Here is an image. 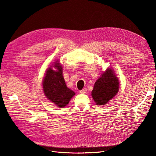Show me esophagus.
Returning a JSON list of instances; mask_svg holds the SVG:
<instances>
[{
	"label": "esophagus",
	"mask_w": 156,
	"mask_h": 156,
	"mask_svg": "<svg viewBox=\"0 0 156 156\" xmlns=\"http://www.w3.org/2000/svg\"><path fill=\"white\" fill-rule=\"evenodd\" d=\"M79 92H80V94H85L87 92V89L83 88L81 90H80Z\"/></svg>",
	"instance_id": "1"
}]
</instances>
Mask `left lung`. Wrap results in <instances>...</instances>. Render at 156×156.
<instances>
[{
  "label": "left lung",
  "instance_id": "left-lung-1",
  "mask_svg": "<svg viewBox=\"0 0 156 156\" xmlns=\"http://www.w3.org/2000/svg\"><path fill=\"white\" fill-rule=\"evenodd\" d=\"M119 80L112 68L103 72L94 84L91 95L97 105L107 104L119 90Z\"/></svg>",
  "mask_w": 156,
  "mask_h": 156
}]
</instances>
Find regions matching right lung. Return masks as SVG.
Segmentation results:
<instances>
[{"instance_id": "add662e5", "label": "right lung", "mask_w": 156, "mask_h": 156, "mask_svg": "<svg viewBox=\"0 0 156 156\" xmlns=\"http://www.w3.org/2000/svg\"><path fill=\"white\" fill-rule=\"evenodd\" d=\"M45 72L42 82L45 96L58 108L65 107L75 93L66 84L62 65L56 60Z\"/></svg>"}]
</instances>
